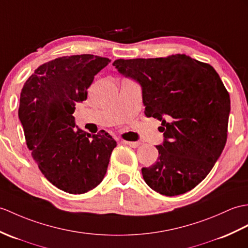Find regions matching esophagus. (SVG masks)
I'll return each instance as SVG.
<instances>
[{"label":"esophagus","mask_w":248,"mask_h":248,"mask_svg":"<svg viewBox=\"0 0 248 248\" xmlns=\"http://www.w3.org/2000/svg\"><path fill=\"white\" fill-rule=\"evenodd\" d=\"M123 143H124V145H128L132 148H137L140 145V142H138V141H126V140H124Z\"/></svg>","instance_id":"esophagus-1"}]
</instances>
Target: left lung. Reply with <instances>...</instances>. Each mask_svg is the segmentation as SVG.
<instances>
[{"instance_id": "1", "label": "left lung", "mask_w": 248, "mask_h": 248, "mask_svg": "<svg viewBox=\"0 0 248 248\" xmlns=\"http://www.w3.org/2000/svg\"><path fill=\"white\" fill-rule=\"evenodd\" d=\"M113 65L140 85L146 116L162 122L158 158L141 169L143 180L167 197L190 191L208 175L226 143L230 99L220 76L181 54L118 59Z\"/></svg>"}]
</instances>
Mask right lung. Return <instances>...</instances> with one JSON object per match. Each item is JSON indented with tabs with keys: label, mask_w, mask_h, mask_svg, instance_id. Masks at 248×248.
I'll return each mask as SVG.
<instances>
[{
	"label": "right lung",
	"mask_w": 248,
	"mask_h": 248,
	"mask_svg": "<svg viewBox=\"0 0 248 248\" xmlns=\"http://www.w3.org/2000/svg\"><path fill=\"white\" fill-rule=\"evenodd\" d=\"M94 55L60 57L39 66L20 96L19 119L27 147L43 175L63 191L81 194L102 182L113 149L111 135H91L75 123L76 103L108 64Z\"/></svg>",
	"instance_id": "1"
}]
</instances>
